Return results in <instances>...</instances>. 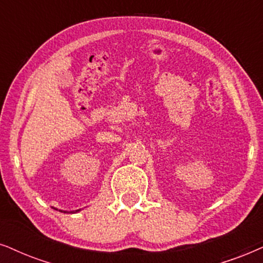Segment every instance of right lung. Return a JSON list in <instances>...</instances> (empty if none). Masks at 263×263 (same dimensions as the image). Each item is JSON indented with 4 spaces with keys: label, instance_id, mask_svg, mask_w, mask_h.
<instances>
[{
    "label": "right lung",
    "instance_id": "1",
    "mask_svg": "<svg viewBox=\"0 0 263 263\" xmlns=\"http://www.w3.org/2000/svg\"><path fill=\"white\" fill-rule=\"evenodd\" d=\"M77 212H79V209H78V211H76V212H73V213H77Z\"/></svg>",
    "mask_w": 263,
    "mask_h": 263
}]
</instances>
